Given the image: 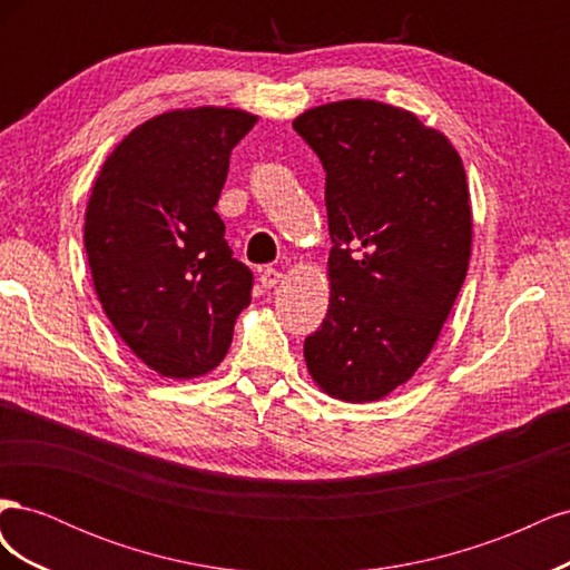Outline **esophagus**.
I'll return each instance as SVG.
<instances>
[{"label": "esophagus", "instance_id": "1", "mask_svg": "<svg viewBox=\"0 0 570 570\" xmlns=\"http://www.w3.org/2000/svg\"><path fill=\"white\" fill-rule=\"evenodd\" d=\"M258 281H262V285H264L266 289H271V287L283 283V273L275 271V268H264L262 275H258Z\"/></svg>", "mask_w": 570, "mask_h": 570}]
</instances>
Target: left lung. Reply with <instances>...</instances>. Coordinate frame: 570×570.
<instances>
[{
  "label": "left lung",
  "instance_id": "left-lung-1",
  "mask_svg": "<svg viewBox=\"0 0 570 570\" xmlns=\"http://www.w3.org/2000/svg\"><path fill=\"white\" fill-rule=\"evenodd\" d=\"M325 168L331 304L304 340L314 383L364 404L404 385L450 316L471 258L459 151L416 114L342 99L292 120Z\"/></svg>",
  "mask_w": 570,
  "mask_h": 570
}]
</instances>
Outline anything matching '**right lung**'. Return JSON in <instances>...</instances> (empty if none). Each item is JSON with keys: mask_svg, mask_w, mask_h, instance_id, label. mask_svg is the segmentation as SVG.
Instances as JSON below:
<instances>
[{"mask_svg": "<svg viewBox=\"0 0 570 570\" xmlns=\"http://www.w3.org/2000/svg\"><path fill=\"white\" fill-rule=\"evenodd\" d=\"M243 109H176L145 120L109 154L85 212L95 292L132 354L164 377L214 371L252 302L214 206L230 151L254 128Z\"/></svg>", "mask_w": 570, "mask_h": 570, "instance_id": "right-lung-1", "label": "right lung"}]
</instances>
